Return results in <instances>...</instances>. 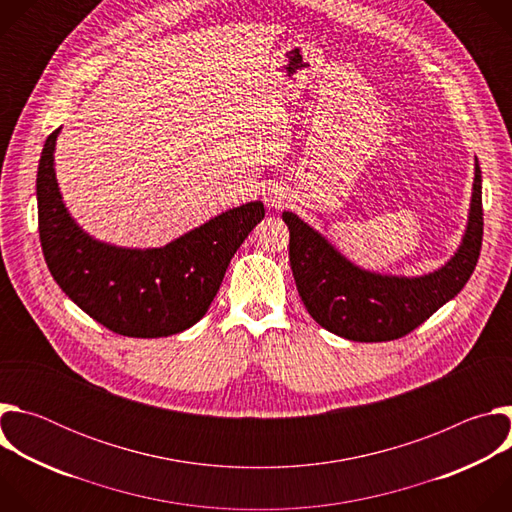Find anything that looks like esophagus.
<instances>
[{
	"label": "esophagus",
	"instance_id": "obj_1",
	"mask_svg": "<svg viewBox=\"0 0 512 512\" xmlns=\"http://www.w3.org/2000/svg\"><path fill=\"white\" fill-rule=\"evenodd\" d=\"M267 202H269L271 206H277V202H279V200H277V196H269V198H267Z\"/></svg>",
	"mask_w": 512,
	"mask_h": 512
}]
</instances>
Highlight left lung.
I'll use <instances>...</instances> for the list:
<instances>
[{"label":"left lung","mask_w":512,"mask_h":512,"mask_svg":"<svg viewBox=\"0 0 512 512\" xmlns=\"http://www.w3.org/2000/svg\"><path fill=\"white\" fill-rule=\"evenodd\" d=\"M281 216L289 229L291 271L310 316L348 340H397L458 296L474 273L484 231L482 174L476 160L468 229L458 253L442 269L423 277L362 271L294 212Z\"/></svg>","instance_id":"8db88e82"}]
</instances>
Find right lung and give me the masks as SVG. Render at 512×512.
I'll use <instances>...</instances> for the list:
<instances>
[{"mask_svg": "<svg viewBox=\"0 0 512 512\" xmlns=\"http://www.w3.org/2000/svg\"><path fill=\"white\" fill-rule=\"evenodd\" d=\"M38 164V231L46 265L64 294L107 330L131 338H160L194 326L210 308L225 271L265 216L249 202L214 216L162 249H121L99 243L68 216L56 176L54 143Z\"/></svg>", "mask_w": 512, "mask_h": 512, "instance_id": "obj_1", "label": "right lung"}]
</instances>
